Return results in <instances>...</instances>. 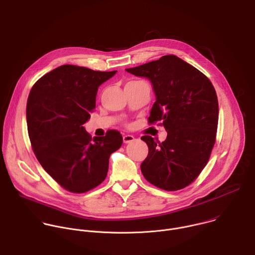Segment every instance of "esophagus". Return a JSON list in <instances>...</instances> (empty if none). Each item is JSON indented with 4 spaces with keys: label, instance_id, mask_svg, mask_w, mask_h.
<instances>
[{
    "label": "esophagus",
    "instance_id": "esophagus-1",
    "mask_svg": "<svg viewBox=\"0 0 255 255\" xmlns=\"http://www.w3.org/2000/svg\"><path fill=\"white\" fill-rule=\"evenodd\" d=\"M123 138H124V142H125V143L131 142V141H133V140L135 139L134 136L131 135V134H125V135L123 136Z\"/></svg>",
    "mask_w": 255,
    "mask_h": 255
}]
</instances>
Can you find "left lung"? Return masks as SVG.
I'll use <instances>...</instances> for the list:
<instances>
[{
    "label": "left lung",
    "mask_w": 255,
    "mask_h": 255,
    "mask_svg": "<svg viewBox=\"0 0 255 255\" xmlns=\"http://www.w3.org/2000/svg\"><path fill=\"white\" fill-rule=\"evenodd\" d=\"M150 80L156 94L148 124L160 122L168 135L156 141L143 135L148 146L140 170L150 184L177 191L189 186L205 168L216 139L218 99L209 78L175 55L128 68Z\"/></svg>",
    "instance_id": "8db88e82"
}]
</instances>
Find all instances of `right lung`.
Listing matches in <instances>:
<instances>
[{
    "label": "right lung",
    "mask_w": 255,
    "mask_h": 255,
    "mask_svg": "<svg viewBox=\"0 0 255 255\" xmlns=\"http://www.w3.org/2000/svg\"><path fill=\"white\" fill-rule=\"evenodd\" d=\"M116 73L66 64L43 75L29 93L26 117L34 154L71 193H85L103 183L110 156L123 144L118 130L92 138L83 127L95 109L99 85Z\"/></svg>",
    "instance_id": "obj_1"
}]
</instances>
